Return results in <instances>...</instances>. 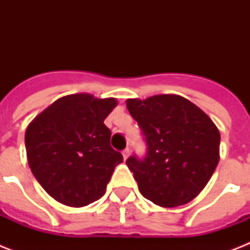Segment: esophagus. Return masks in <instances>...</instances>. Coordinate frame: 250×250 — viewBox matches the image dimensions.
<instances>
[{
    "mask_svg": "<svg viewBox=\"0 0 250 250\" xmlns=\"http://www.w3.org/2000/svg\"><path fill=\"white\" fill-rule=\"evenodd\" d=\"M122 154H123V158H125V160H127V158H128V157H129V149L125 148V150L122 152Z\"/></svg>",
    "mask_w": 250,
    "mask_h": 250,
    "instance_id": "1",
    "label": "esophagus"
}]
</instances>
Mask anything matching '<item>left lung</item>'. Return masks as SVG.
Masks as SVG:
<instances>
[{"mask_svg": "<svg viewBox=\"0 0 250 250\" xmlns=\"http://www.w3.org/2000/svg\"><path fill=\"white\" fill-rule=\"evenodd\" d=\"M148 152L125 161L145 198L162 208L188 204L201 192L219 162L221 135L198 106L178 94L128 98Z\"/></svg>", "mask_w": 250, "mask_h": 250, "instance_id": "obj_1", "label": "left lung"}]
</instances>
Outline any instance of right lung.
<instances>
[{
  "label": "right lung",
  "instance_id": "add662e5",
  "mask_svg": "<svg viewBox=\"0 0 250 250\" xmlns=\"http://www.w3.org/2000/svg\"><path fill=\"white\" fill-rule=\"evenodd\" d=\"M115 98L68 94L41 111L25 129L27 160L33 176L56 201L82 208L101 198L115 166L123 162L110 146L104 121Z\"/></svg>",
  "mask_w": 250,
  "mask_h": 250
}]
</instances>
